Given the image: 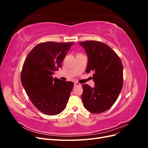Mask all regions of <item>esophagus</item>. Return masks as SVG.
I'll return each instance as SVG.
<instances>
[{
	"label": "esophagus",
	"mask_w": 148,
	"mask_h": 148,
	"mask_svg": "<svg viewBox=\"0 0 148 148\" xmlns=\"http://www.w3.org/2000/svg\"><path fill=\"white\" fill-rule=\"evenodd\" d=\"M74 84H75V86H81V84H80L78 82H75Z\"/></svg>",
	"instance_id": "obj_1"
}]
</instances>
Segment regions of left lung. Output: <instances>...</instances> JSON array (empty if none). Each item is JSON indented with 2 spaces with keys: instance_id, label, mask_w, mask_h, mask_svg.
Returning a JSON list of instances; mask_svg holds the SVG:
<instances>
[{
  "instance_id": "1",
  "label": "left lung",
  "mask_w": 148,
  "mask_h": 148,
  "mask_svg": "<svg viewBox=\"0 0 148 148\" xmlns=\"http://www.w3.org/2000/svg\"><path fill=\"white\" fill-rule=\"evenodd\" d=\"M88 57L86 71L94 72L93 88L82 85L83 106L92 114L109 109L117 101L123 86V65L120 57L106 44L96 41L79 42Z\"/></svg>"
}]
</instances>
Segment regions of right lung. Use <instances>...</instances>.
<instances>
[{"label": "right lung", "mask_w": 148, "mask_h": 148, "mask_svg": "<svg viewBox=\"0 0 148 148\" xmlns=\"http://www.w3.org/2000/svg\"><path fill=\"white\" fill-rule=\"evenodd\" d=\"M73 43H40L26 57L21 72V83L33 105L44 114L57 115L66 106L74 84L53 78L52 74L62 67Z\"/></svg>", "instance_id": "add662e5"}]
</instances>
